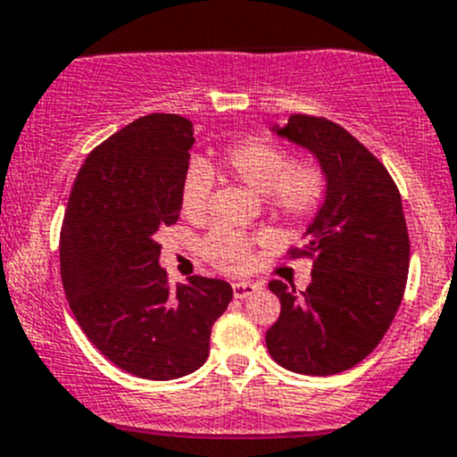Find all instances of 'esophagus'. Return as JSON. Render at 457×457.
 Wrapping results in <instances>:
<instances>
[{"label": "esophagus", "instance_id": "34e87169", "mask_svg": "<svg viewBox=\"0 0 457 457\" xmlns=\"http://www.w3.org/2000/svg\"><path fill=\"white\" fill-rule=\"evenodd\" d=\"M257 288H260V286L253 284V281H235V284H233V297L235 299H246V297H251V295L255 293Z\"/></svg>", "mask_w": 457, "mask_h": 457}]
</instances>
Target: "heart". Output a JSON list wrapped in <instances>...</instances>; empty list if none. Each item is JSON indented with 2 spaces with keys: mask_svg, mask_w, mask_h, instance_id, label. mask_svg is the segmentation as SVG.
Wrapping results in <instances>:
<instances>
[{
  "mask_svg": "<svg viewBox=\"0 0 457 457\" xmlns=\"http://www.w3.org/2000/svg\"><path fill=\"white\" fill-rule=\"evenodd\" d=\"M222 167L233 178L266 195L277 218L305 224L319 213L328 194V178L312 158L290 160L288 149L266 136H244L224 145ZM215 176L206 160L194 158L180 178V211L191 222H200L209 211ZM202 255L215 268L244 272L253 266V244L239 233L215 228L202 239Z\"/></svg>",
  "mask_w": 457,
  "mask_h": 457,
  "instance_id": "heart-1",
  "label": "heart"
}]
</instances>
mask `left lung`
<instances>
[{
    "instance_id": "8db88e82",
    "label": "left lung",
    "mask_w": 457,
    "mask_h": 457,
    "mask_svg": "<svg viewBox=\"0 0 457 457\" xmlns=\"http://www.w3.org/2000/svg\"><path fill=\"white\" fill-rule=\"evenodd\" d=\"M275 131L310 149L328 178V194L290 257L312 260V281L272 279L281 301L266 347L281 368L330 376L354 368L380 343L401 305L409 272V233L396 182L385 164L341 125L293 114Z\"/></svg>"
}]
</instances>
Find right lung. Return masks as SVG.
<instances>
[{
    "mask_svg": "<svg viewBox=\"0 0 457 457\" xmlns=\"http://www.w3.org/2000/svg\"><path fill=\"white\" fill-rule=\"evenodd\" d=\"M194 125L149 114L94 147L79 169L61 227V281L92 345L138 378L171 380L209 356L211 328L228 308L224 279L169 286L158 230L180 218V178Z\"/></svg>",
    "mask_w": 457,
    "mask_h": 457,
    "instance_id": "add662e5",
    "label": "right lung"
}]
</instances>
